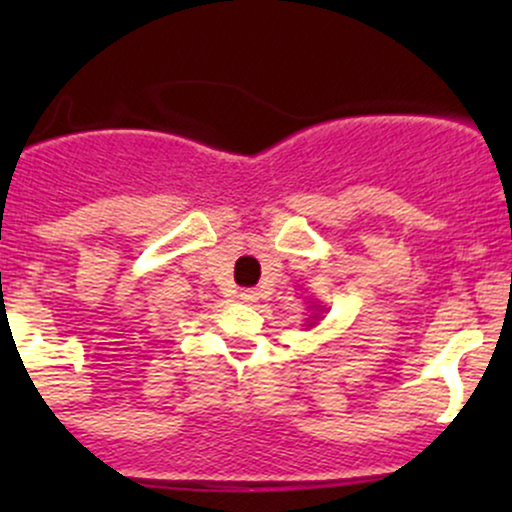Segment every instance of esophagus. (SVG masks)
<instances>
[{
  "instance_id": "1",
  "label": "esophagus",
  "mask_w": 512,
  "mask_h": 512,
  "mask_svg": "<svg viewBox=\"0 0 512 512\" xmlns=\"http://www.w3.org/2000/svg\"><path fill=\"white\" fill-rule=\"evenodd\" d=\"M240 301H243V303H255L257 301V291L255 289L240 291Z\"/></svg>"
}]
</instances>
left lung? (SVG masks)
I'll return each instance as SVG.
<instances>
[{
  "mask_svg": "<svg viewBox=\"0 0 512 512\" xmlns=\"http://www.w3.org/2000/svg\"><path fill=\"white\" fill-rule=\"evenodd\" d=\"M315 325V322H310V327H313Z\"/></svg>",
  "mask_w": 512,
  "mask_h": 512,
  "instance_id": "left-lung-1",
  "label": "left lung"
}]
</instances>
